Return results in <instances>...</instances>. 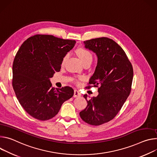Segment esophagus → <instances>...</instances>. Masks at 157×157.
<instances>
[{"label": "esophagus", "mask_w": 157, "mask_h": 157, "mask_svg": "<svg viewBox=\"0 0 157 157\" xmlns=\"http://www.w3.org/2000/svg\"><path fill=\"white\" fill-rule=\"evenodd\" d=\"M80 95H81V94H80V92H79L78 90H74V97L75 98L78 97H80Z\"/></svg>", "instance_id": "esophagus-1"}]
</instances>
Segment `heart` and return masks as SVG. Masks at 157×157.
<instances>
[{"mask_svg":"<svg viewBox=\"0 0 157 157\" xmlns=\"http://www.w3.org/2000/svg\"><path fill=\"white\" fill-rule=\"evenodd\" d=\"M76 52H77V54L80 57L83 64H85V63H88V62L92 63V60H93V55L92 54V52L89 50L86 49L85 48H83V47H80L77 50ZM68 54H67L62 59V65H63L65 64V63L67 61V60L68 59ZM83 79H84V77L80 76V77L75 78L74 80L75 83H78L80 80H82Z\"/></svg>","mask_w":157,"mask_h":157,"instance_id":"1","label":"heart"}]
</instances>
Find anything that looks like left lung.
Here are the masks:
<instances>
[{"mask_svg":"<svg viewBox=\"0 0 157 157\" xmlns=\"http://www.w3.org/2000/svg\"><path fill=\"white\" fill-rule=\"evenodd\" d=\"M85 48L98 57V63L90 79L89 89L98 87V95L87 100V106L80 112L81 118L92 125H100L112 120L129 96L133 77V67L125 52L114 40L107 37L83 42Z\"/></svg>","mask_w":157,"mask_h":157,"instance_id":"8db88e82","label":"left lung"}]
</instances>
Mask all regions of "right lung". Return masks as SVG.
Segmentation results:
<instances>
[{
	"instance_id": "right-lung-1",
	"label": "right lung",
	"mask_w": 157,
	"mask_h": 157,
	"mask_svg": "<svg viewBox=\"0 0 157 157\" xmlns=\"http://www.w3.org/2000/svg\"><path fill=\"white\" fill-rule=\"evenodd\" d=\"M75 40L51 35H35L21 45L12 65V86L24 109L32 117L47 120L74 95L70 86L54 89L49 78L61 68L63 57Z\"/></svg>"
}]
</instances>
